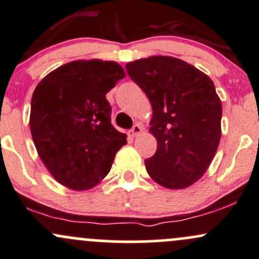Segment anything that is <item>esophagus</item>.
<instances>
[{"mask_svg":"<svg viewBox=\"0 0 259 259\" xmlns=\"http://www.w3.org/2000/svg\"><path fill=\"white\" fill-rule=\"evenodd\" d=\"M142 132V126H141L140 123H136L135 126L132 127L130 131V136H132V137H136L137 135H140V133Z\"/></svg>","mask_w":259,"mask_h":259,"instance_id":"esophagus-1","label":"esophagus"}]
</instances>
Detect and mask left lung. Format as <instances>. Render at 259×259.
Segmentation results:
<instances>
[{
    "mask_svg": "<svg viewBox=\"0 0 259 259\" xmlns=\"http://www.w3.org/2000/svg\"><path fill=\"white\" fill-rule=\"evenodd\" d=\"M152 105L157 151L145 161L149 177L170 189L204 175L221 140L222 103L212 79L185 61L153 56L126 65Z\"/></svg>",
    "mask_w": 259,
    "mask_h": 259,
    "instance_id": "1",
    "label": "left lung"
}]
</instances>
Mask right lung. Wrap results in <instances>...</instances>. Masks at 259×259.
<instances>
[{
	"label": "right lung",
	"instance_id": "add662e5",
	"mask_svg": "<svg viewBox=\"0 0 259 259\" xmlns=\"http://www.w3.org/2000/svg\"><path fill=\"white\" fill-rule=\"evenodd\" d=\"M124 77L111 61H74L47 74L31 100L30 128L39 158L57 182L95 187L110 172L127 136L111 123L106 93Z\"/></svg>",
	"mask_w": 259,
	"mask_h": 259
}]
</instances>
